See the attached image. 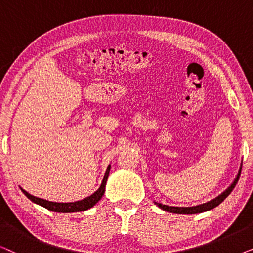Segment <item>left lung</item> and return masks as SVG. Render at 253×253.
Segmentation results:
<instances>
[{
	"mask_svg": "<svg viewBox=\"0 0 253 253\" xmlns=\"http://www.w3.org/2000/svg\"><path fill=\"white\" fill-rule=\"evenodd\" d=\"M241 169H242V165L240 169H238V172L236 175V177L233 181V183L228 186V188L224 190V191L219 195L215 198L210 200V202L207 203H204V204H200V205H196V206H190V207H177V206H168V205H164V204H160V203H157L154 202L155 205L158 207H160L161 210L166 211V212H169V213H175V214H198V213H203V212H207V211L210 210H213L214 207L219 206L221 203L223 202L224 199L227 198L228 196L230 195V192L233 191V189L235 188V185H236V183L238 181V178H240V175H241Z\"/></svg>",
	"mask_w": 253,
	"mask_h": 253,
	"instance_id": "1",
	"label": "left lung"
}]
</instances>
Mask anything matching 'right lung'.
<instances>
[{
    "instance_id": "add662e5",
    "label": "right lung",
    "mask_w": 253,
    "mask_h": 253,
    "mask_svg": "<svg viewBox=\"0 0 253 253\" xmlns=\"http://www.w3.org/2000/svg\"><path fill=\"white\" fill-rule=\"evenodd\" d=\"M109 171H110V165H108V167H107V170L105 172V176H103V179L101 182V185H100V188L96 190L94 193H92L91 196H88L84 199L78 200V202H74V203L49 202V200H46V199H42V198H38V197H36V196L30 195V193L25 191L24 189H22V188H20V189H22L24 195H25L27 198L31 200V202H33L34 204H38V205L42 206V207H44V209L53 211V212H57V213L83 212V211H86V210L91 209V207L94 206L95 204L102 198V196L105 195L106 183H107V179H108Z\"/></svg>"
}]
</instances>
